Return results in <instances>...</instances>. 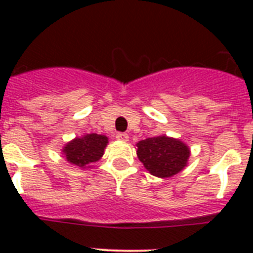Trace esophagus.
<instances>
[{"label":"esophagus","mask_w":253,"mask_h":253,"mask_svg":"<svg viewBox=\"0 0 253 253\" xmlns=\"http://www.w3.org/2000/svg\"><path fill=\"white\" fill-rule=\"evenodd\" d=\"M117 139L123 140V142H127L128 140V134H126V132H118L117 134Z\"/></svg>","instance_id":"1"}]
</instances>
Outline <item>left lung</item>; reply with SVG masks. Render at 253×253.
Masks as SVG:
<instances>
[{"mask_svg": "<svg viewBox=\"0 0 253 253\" xmlns=\"http://www.w3.org/2000/svg\"><path fill=\"white\" fill-rule=\"evenodd\" d=\"M139 160L151 174L162 177H172L186 166L189 159V148L180 140L168 136L147 138L136 144Z\"/></svg>", "mask_w": 253, "mask_h": 253, "instance_id": "obj_1", "label": "left lung"}]
</instances>
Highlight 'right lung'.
Here are the masks:
<instances>
[{
	"instance_id": "right-lung-1",
	"label": "right lung",
	"mask_w": 253,
	"mask_h": 253,
	"mask_svg": "<svg viewBox=\"0 0 253 253\" xmlns=\"http://www.w3.org/2000/svg\"><path fill=\"white\" fill-rule=\"evenodd\" d=\"M106 144L107 138L105 135L87 134L68 143L63 152L69 163L84 168L87 164L97 162L102 156Z\"/></svg>"
}]
</instances>
